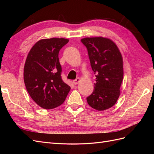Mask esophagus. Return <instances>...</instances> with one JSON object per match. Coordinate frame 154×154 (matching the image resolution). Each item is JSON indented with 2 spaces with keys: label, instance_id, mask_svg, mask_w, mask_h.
<instances>
[{
  "label": "esophagus",
  "instance_id": "1",
  "mask_svg": "<svg viewBox=\"0 0 154 154\" xmlns=\"http://www.w3.org/2000/svg\"><path fill=\"white\" fill-rule=\"evenodd\" d=\"M80 81H81V79H79V77H78V78H77V79H75V80H73V83H74L75 85H77V84H78V83H79L80 82Z\"/></svg>",
  "mask_w": 154,
  "mask_h": 154
}]
</instances>
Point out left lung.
Returning <instances> with one entry per match:
<instances>
[{"label": "left lung", "instance_id": "left-lung-1", "mask_svg": "<svg viewBox=\"0 0 154 154\" xmlns=\"http://www.w3.org/2000/svg\"><path fill=\"white\" fill-rule=\"evenodd\" d=\"M92 69L96 77L93 93L87 98L89 105L99 111L116 104L123 80V58L116 44L104 37L85 38Z\"/></svg>", "mask_w": 154, "mask_h": 154}]
</instances>
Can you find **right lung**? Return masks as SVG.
<instances>
[{
  "mask_svg": "<svg viewBox=\"0 0 154 154\" xmlns=\"http://www.w3.org/2000/svg\"><path fill=\"white\" fill-rule=\"evenodd\" d=\"M68 39H42L27 55L24 67V81L30 97L38 106L52 109L63 103L71 89L61 77L59 51Z\"/></svg>",
  "mask_w": 154,
  "mask_h": 154,
  "instance_id": "right-lung-1",
  "label": "right lung"
}]
</instances>
